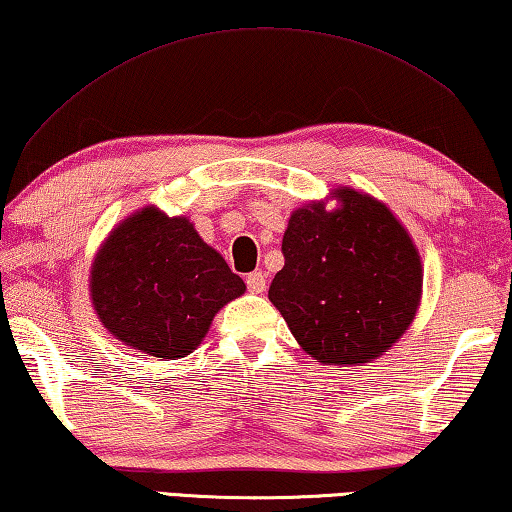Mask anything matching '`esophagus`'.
<instances>
[{
    "label": "esophagus",
    "mask_w": 512,
    "mask_h": 512,
    "mask_svg": "<svg viewBox=\"0 0 512 512\" xmlns=\"http://www.w3.org/2000/svg\"><path fill=\"white\" fill-rule=\"evenodd\" d=\"M265 283H267V279L261 270L247 274V288L251 290V293H263Z\"/></svg>",
    "instance_id": "obj_1"
}]
</instances>
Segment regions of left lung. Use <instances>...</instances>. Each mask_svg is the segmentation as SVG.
<instances>
[{
  "label": "left lung",
  "instance_id": "8db88e82",
  "mask_svg": "<svg viewBox=\"0 0 512 512\" xmlns=\"http://www.w3.org/2000/svg\"><path fill=\"white\" fill-rule=\"evenodd\" d=\"M336 196L334 212L311 203L290 215L267 297L320 364H368L414 320L421 261L387 206L355 190Z\"/></svg>",
  "mask_w": 512,
  "mask_h": 512
}]
</instances>
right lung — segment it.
I'll use <instances>...</instances> for the list:
<instances>
[{"label": "right lung", "mask_w": 512, "mask_h": 512, "mask_svg": "<svg viewBox=\"0 0 512 512\" xmlns=\"http://www.w3.org/2000/svg\"><path fill=\"white\" fill-rule=\"evenodd\" d=\"M242 293L245 281L199 238L190 219L155 208L114 229L91 270L102 325L162 361L190 355L215 313Z\"/></svg>", "instance_id": "add662e5"}]
</instances>
